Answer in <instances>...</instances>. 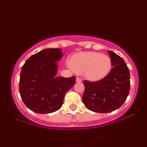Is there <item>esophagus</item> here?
I'll list each match as a JSON object with an SVG mask.
<instances>
[{
  "mask_svg": "<svg viewBox=\"0 0 147 147\" xmlns=\"http://www.w3.org/2000/svg\"><path fill=\"white\" fill-rule=\"evenodd\" d=\"M82 82V79H80L79 77H77V78H76V82H77V83H80V82Z\"/></svg>",
  "mask_w": 147,
  "mask_h": 147,
  "instance_id": "1",
  "label": "esophagus"
}]
</instances>
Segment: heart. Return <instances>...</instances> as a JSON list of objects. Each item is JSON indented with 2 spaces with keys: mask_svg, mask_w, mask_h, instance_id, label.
<instances>
[{
  "mask_svg": "<svg viewBox=\"0 0 147 147\" xmlns=\"http://www.w3.org/2000/svg\"><path fill=\"white\" fill-rule=\"evenodd\" d=\"M70 66L76 73L83 74L92 82L102 80L109 74L112 61L109 55L99 52H88L77 54L71 57Z\"/></svg>",
  "mask_w": 147,
  "mask_h": 147,
  "instance_id": "b5f03b06",
  "label": "heart"
}]
</instances>
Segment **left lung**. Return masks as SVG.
<instances>
[{
	"instance_id": "left-lung-1",
	"label": "left lung",
	"mask_w": 147,
	"mask_h": 147,
	"mask_svg": "<svg viewBox=\"0 0 147 147\" xmlns=\"http://www.w3.org/2000/svg\"><path fill=\"white\" fill-rule=\"evenodd\" d=\"M108 52L113 66L109 75L98 82H84V105L88 110L100 113L112 112L121 107L130 90L129 69L125 61L115 52Z\"/></svg>"
}]
</instances>
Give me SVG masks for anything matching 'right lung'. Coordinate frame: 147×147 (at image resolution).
<instances>
[{
	"label": "right lung",
	"instance_id": "add662e5",
	"mask_svg": "<svg viewBox=\"0 0 147 147\" xmlns=\"http://www.w3.org/2000/svg\"><path fill=\"white\" fill-rule=\"evenodd\" d=\"M61 49L48 48L33 55L21 68L19 92L25 106L33 112L48 114L58 111L75 77H57Z\"/></svg>",
	"mask_w": 147,
	"mask_h": 147
}]
</instances>
